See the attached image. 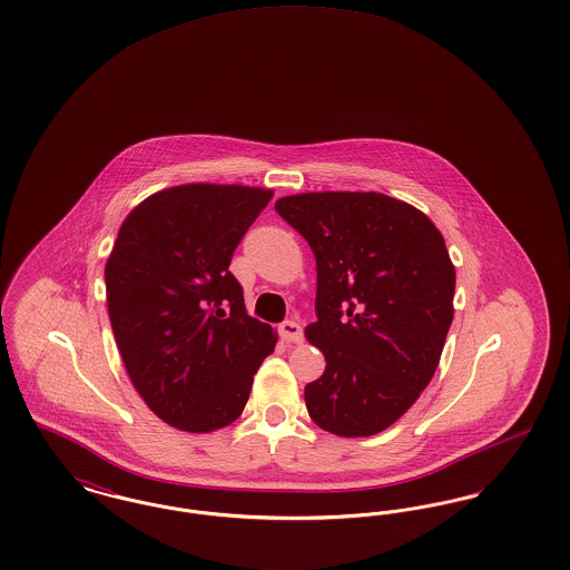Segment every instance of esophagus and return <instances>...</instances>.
Returning <instances> with one entry per match:
<instances>
[{
    "label": "esophagus",
    "instance_id": "esophagus-1",
    "mask_svg": "<svg viewBox=\"0 0 570 570\" xmlns=\"http://www.w3.org/2000/svg\"><path fill=\"white\" fill-rule=\"evenodd\" d=\"M279 337L288 344H298L303 340V328L295 321H284L279 325Z\"/></svg>",
    "mask_w": 570,
    "mask_h": 570
}]
</instances>
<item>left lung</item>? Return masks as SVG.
<instances>
[{"instance_id":"obj_1","label":"left lung","mask_w":570,"mask_h":570,"mask_svg":"<svg viewBox=\"0 0 570 570\" xmlns=\"http://www.w3.org/2000/svg\"><path fill=\"white\" fill-rule=\"evenodd\" d=\"M275 212L316 256L305 335L326 367L305 386L307 412L331 434H379L430 384L453 323L444 239L425 214L379 191L284 196Z\"/></svg>"}]
</instances>
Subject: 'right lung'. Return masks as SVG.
Wrapping results in <instances>:
<instances>
[{
	"label": "right lung",
	"instance_id": "1",
	"mask_svg": "<svg viewBox=\"0 0 570 570\" xmlns=\"http://www.w3.org/2000/svg\"><path fill=\"white\" fill-rule=\"evenodd\" d=\"M272 191L188 184L142 200L105 269L110 326L136 391L168 425L205 434L244 412L275 348L228 265Z\"/></svg>",
	"mask_w": 570,
	"mask_h": 570
}]
</instances>
